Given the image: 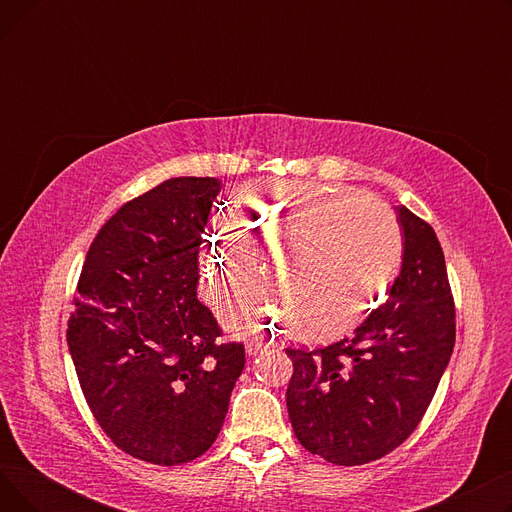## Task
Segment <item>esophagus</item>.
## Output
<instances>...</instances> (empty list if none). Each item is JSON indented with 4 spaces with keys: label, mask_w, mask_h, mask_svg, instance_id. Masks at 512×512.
<instances>
[{
    "label": "esophagus",
    "mask_w": 512,
    "mask_h": 512,
    "mask_svg": "<svg viewBox=\"0 0 512 512\" xmlns=\"http://www.w3.org/2000/svg\"><path fill=\"white\" fill-rule=\"evenodd\" d=\"M245 348H247V355H249V357H257L259 353L265 351L267 344H263L261 340H249V342L245 344Z\"/></svg>",
    "instance_id": "34e87169"
}]
</instances>
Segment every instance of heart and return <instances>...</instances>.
I'll list each match as a JSON object with an SVG mask.
<instances>
[{"mask_svg":"<svg viewBox=\"0 0 512 512\" xmlns=\"http://www.w3.org/2000/svg\"><path fill=\"white\" fill-rule=\"evenodd\" d=\"M236 207L240 222L220 213L207 228V292L218 297L255 274L257 253L272 255L276 284L303 340H332L353 330L398 272L402 236L380 199L286 184L247 188ZM286 307L272 292L251 286L238 292L226 321L234 330L259 332L284 317Z\"/></svg>","mask_w":512,"mask_h":512,"instance_id":"obj_1","label":"heart"}]
</instances>
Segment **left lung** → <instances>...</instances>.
I'll return each instance as SVG.
<instances>
[{
    "label": "left lung",
    "instance_id": "left-lung-1",
    "mask_svg": "<svg viewBox=\"0 0 512 512\" xmlns=\"http://www.w3.org/2000/svg\"><path fill=\"white\" fill-rule=\"evenodd\" d=\"M402 267L388 299L351 338L286 348L294 436L334 465H363L405 442L432 402L454 348V301L434 228L405 205Z\"/></svg>",
    "mask_w": 512,
    "mask_h": 512
}]
</instances>
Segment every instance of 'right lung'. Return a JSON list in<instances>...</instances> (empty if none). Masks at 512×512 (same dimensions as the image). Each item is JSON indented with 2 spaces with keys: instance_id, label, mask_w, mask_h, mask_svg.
I'll return each instance as SVG.
<instances>
[{
  "instance_id": "add662e5",
  "label": "right lung",
  "mask_w": 512,
  "mask_h": 512,
  "mask_svg": "<svg viewBox=\"0 0 512 512\" xmlns=\"http://www.w3.org/2000/svg\"><path fill=\"white\" fill-rule=\"evenodd\" d=\"M218 178L180 176L122 205L95 236L68 319L80 388L126 454L180 465L218 438L245 369L242 344L197 299Z\"/></svg>"
}]
</instances>
